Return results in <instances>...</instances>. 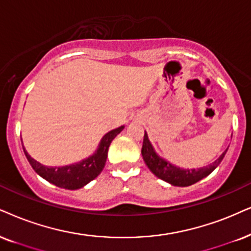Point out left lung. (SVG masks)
Segmentation results:
<instances>
[{
  "instance_id": "8db88e82",
  "label": "left lung",
  "mask_w": 251,
  "mask_h": 251,
  "mask_svg": "<svg viewBox=\"0 0 251 251\" xmlns=\"http://www.w3.org/2000/svg\"><path fill=\"white\" fill-rule=\"evenodd\" d=\"M227 149L213 163L208 164V166L197 168V169H195V168L193 169H183V168L174 166V164L168 162L167 160H164L163 157H161L155 151L153 145L149 141L148 134L145 132L141 154L146 166L158 178L174 186H189L210 175L223 161V158L227 153Z\"/></svg>"
}]
</instances>
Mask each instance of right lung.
Segmentation results:
<instances>
[{"label": "right lung", "instance_id": "right-lung-1", "mask_svg": "<svg viewBox=\"0 0 251 251\" xmlns=\"http://www.w3.org/2000/svg\"><path fill=\"white\" fill-rule=\"evenodd\" d=\"M125 126H120L118 128L107 132L103 136L102 140L96 149V151L90 156L80 161V162L68 164L62 167H47L38 162L28 155L26 149L23 147L24 154L27 161L30 162L33 170L46 179L47 182L54 184L59 188L67 190H77L83 188L89 182L96 178L102 173L103 168L105 167L107 151H109L110 144L113 139L123 131Z\"/></svg>", "mask_w": 251, "mask_h": 251}]
</instances>
